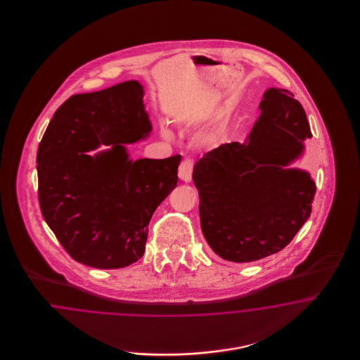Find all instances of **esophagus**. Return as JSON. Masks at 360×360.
<instances>
[{
  "instance_id": "obj_1",
  "label": "esophagus",
  "mask_w": 360,
  "mask_h": 360,
  "mask_svg": "<svg viewBox=\"0 0 360 360\" xmlns=\"http://www.w3.org/2000/svg\"><path fill=\"white\" fill-rule=\"evenodd\" d=\"M191 172H193V162L190 159H185L178 170V176L184 181V182H188L191 178Z\"/></svg>"
}]
</instances>
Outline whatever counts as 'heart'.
Here are the masks:
<instances>
[{"label": "heart", "instance_id": "1", "mask_svg": "<svg viewBox=\"0 0 360 360\" xmlns=\"http://www.w3.org/2000/svg\"><path fill=\"white\" fill-rule=\"evenodd\" d=\"M165 134H166V135H169V132H167V131H165Z\"/></svg>", "mask_w": 360, "mask_h": 360}]
</instances>
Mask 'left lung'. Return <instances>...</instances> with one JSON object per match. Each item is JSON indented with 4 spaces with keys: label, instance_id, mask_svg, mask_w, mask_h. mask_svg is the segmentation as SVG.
I'll use <instances>...</instances> for the list:
<instances>
[{
    "label": "left lung",
    "instance_id": "obj_1",
    "mask_svg": "<svg viewBox=\"0 0 360 360\" xmlns=\"http://www.w3.org/2000/svg\"><path fill=\"white\" fill-rule=\"evenodd\" d=\"M259 109L244 143L209 151L193 172L206 241L236 263L283 250L308 220L316 193L309 172L288 169L311 137L302 105L288 90L271 87Z\"/></svg>",
    "mask_w": 360,
    "mask_h": 360
}]
</instances>
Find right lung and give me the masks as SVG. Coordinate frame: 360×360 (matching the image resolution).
<instances>
[{
  "label": "right lung",
  "instance_id": "obj_1",
  "mask_svg": "<svg viewBox=\"0 0 360 360\" xmlns=\"http://www.w3.org/2000/svg\"><path fill=\"white\" fill-rule=\"evenodd\" d=\"M143 96L137 81L74 94L39 144L41 214L70 257L94 269H121L143 257L155 209L178 182L181 155L129 159L125 144L153 129Z\"/></svg>",
  "mask_w": 360,
  "mask_h": 360
}]
</instances>
